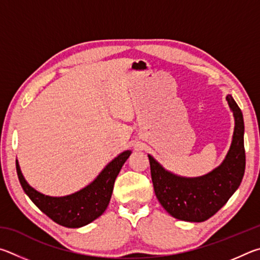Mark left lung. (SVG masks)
<instances>
[{
    "label": "left lung",
    "instance_id": "8db88e82",
    "mask_svg": "<svg viewBox=\"0 0 260 260\" xmlns=\"http://www.w3.org/2000/svg\"><path fill=\"white\" fill-rule=\"evenodd\" d=\"M234 116V133L229 152L219 166L200 177H183L167 170L148 154L154 192L168 213L179 220L201 222L229 201L242 181L245 169L244 122L238 104L226 95Z\"/></svg>",
    "mask_w": 260,
    "mask_h": 260
}]
</instances>
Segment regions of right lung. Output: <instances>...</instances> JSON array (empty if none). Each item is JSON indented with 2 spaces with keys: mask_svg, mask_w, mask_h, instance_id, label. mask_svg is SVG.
Masks as SVG:
<instances>
[{
  "mask_svg": "<svg viewBox=\"0 0 260 260\" xmlns=\"http://www.w3.org/2000/svg\"><path fill=\"white\" fill-rule=\"evenodd\" d=\"M131 153L130 149L120 153L89 185L65 197H50L39 192L27 183L18 160L16 168L22 189L41 211L59 225L79 229L92 222L106 210L116 177Z\"/></svg>",
  "mask_w": 260,
  "mask_h": 260,
  "instance_id": "1",
  "label": "right lung"
}]
</instances>
